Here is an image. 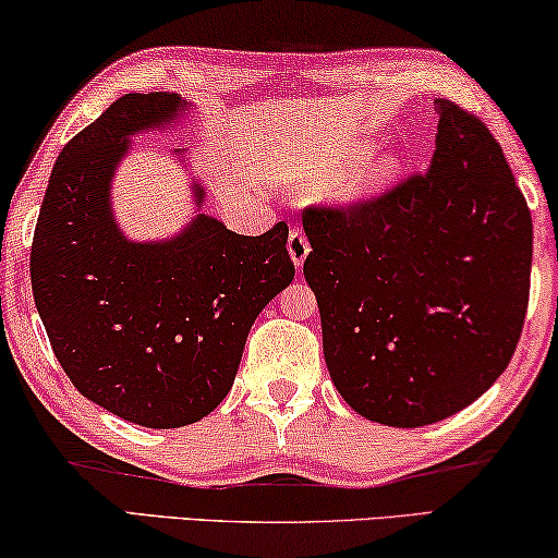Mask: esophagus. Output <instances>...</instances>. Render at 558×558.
<instances>
[{"instance_id": "1", "label": "esophagus", "mask_w": 558, "mask_h": 558, "mask_svg": "<svg viewBox=\"0 0 558 558\" xmlns=\"http://www.w3.org/2000/svg\"><path fill=\"white\" fill-rule=\"evenodd\" d=\"M288 253H290V260L295 263V268H301L305 257H308L311 245H308V238H305V232L301 230V227H295V230H290Z\"/></svg>"}]
</instances>
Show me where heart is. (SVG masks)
I'll list each match as a JSON object with an SVG mask.
<instances>
[{
  "instance_id": "heart-1",
  "label": "heart",
  "mask_w": 558,
  "mask_h": 558,
  "mask_svg": "<svg viewBox=\"0 0 558 558\" xmlns=\"http://www.w3.org/2000/svg\"><path fill=\"white\" fill-rule=\"evenodd\" d=\"M368 151H372V146H368V144L359 146V148H354V154L349 156V161L356 163L361 159H366ZM399 171H402V163H399L397 156H391V154L376 156L372 163H366V167L361 169L359 174L351 177L349 182L341 186L339 197L343 202H351V204L372 199V197H376V194L389 190V186L397 182Z\"/></svg>"
}]
</instances>
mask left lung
Instances as JSON below:
<instances>
[{"label":"left lung","instance_id":"8db88e82","mask_svg":"<svg viewBox=\"0 0 558 558\" xmlns=\"http://www.w3.org/2000/svg\"><path fill=\"white\" fill-rule=\"evenodd\" d=\"M435 154L379 197L303 209L324 356L361 417L425 427L506 372L529 308L533 225L485 123L437 98Z\"/></svg>","mask_w":558,"mask_h":558}]
</instances>
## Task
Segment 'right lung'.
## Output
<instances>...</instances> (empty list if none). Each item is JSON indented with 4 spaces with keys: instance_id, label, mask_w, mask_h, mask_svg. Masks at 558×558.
<instances>
[{
    "instance_id": "add662e5",
    "label": "right lung",
    "mask_w": 558,
    "mask_h": 558,
    "mask_svg": "<svg viewBox=\"0 0 558 558\" xmlns=\"http://www.w3.org/2000/svg\"><path fill=\"white\" fill-rule=\"evenodd\" d=\"M177 93H129L68 141L37 217L29 278L73 387L141 427H184L230 395L250 328L290 286L288 225L260 238L197 215L177 238L133 242L111 211L133 133L174 125ZM202 204L204 190L192 186Z\"/></svg>"
}]
</instances>
